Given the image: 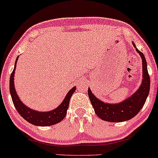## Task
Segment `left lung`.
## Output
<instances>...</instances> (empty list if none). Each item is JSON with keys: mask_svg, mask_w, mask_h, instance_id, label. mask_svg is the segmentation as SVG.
Returning <instances> with one entry per match:
<instances>
[{"mask_svg": "<svg viewBox=\"0 0 158 158\" xmlns=\"http://www.w3.org/2000/svg\"><path fill=\"white\" fill-rule=\"evenodd\" d=\"M133 44V43H132ZM135 48V45L133 44ZM136 51L141 56L143 61V82L139 89L127 100L120 104H106L99 101L88 89V95L96 114L104 121L110 122H120L132 118L139 112L143 107L150 91V76L147 71V64L145 57L142 52Z\"/></svg>", "mask_w": 158, "mask_h": 158, "instance_id": "left-lung-1", "label": "left lung"}]
</instances>
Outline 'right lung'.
Returning a JSON list of instances; mask_svg holds the SVG:
<instances>
[{"label":"right lung","instance_id":"right-lung-1","mask_svg":"<svg viewBox=\"0 0 158 158\" xmlns=\"http://www.w3.org/2000/svg\"><path fill=\"white\" fill-rule=\"evenodd\" d=\"M18 57L16 58L15 68L11 72V76H10V93H11V99H12L13 104L15 107L16 110L19 112V114L29 123L35 125V126H53L54 124H57L61 122L67 114V110L69 108V101H70L71 97L73 94V93L76 91V87H73L69 90L68 94L66 95L65 98L64 99L63 102L61 105L57 107L54 110L48 111V112H40L36 110H32L29 107H26L25 104L22 103V101L19 100L17 94L15 92L14 86V76L15 71L16 68V63H17Z\"/></svg>","mask_w":158,"mask_h":158}]
</instances>
